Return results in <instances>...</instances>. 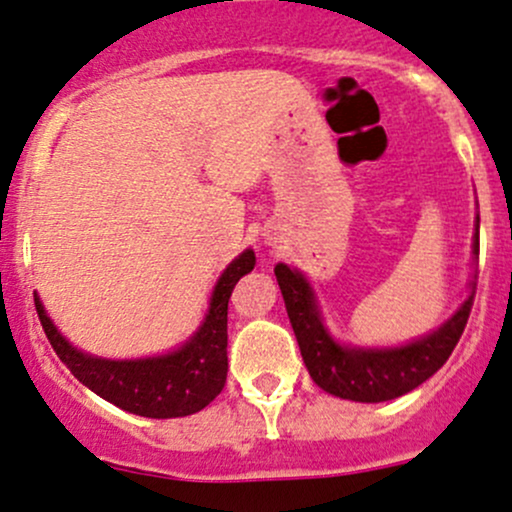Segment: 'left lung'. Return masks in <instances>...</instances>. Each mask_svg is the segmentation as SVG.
Returning <instances> with one entry per match:
<instances>
[{
  "label": "left lung",
  "mask_w": 512,
  "mask_h": 512,
  "mask_svg": "<svg viewBox=\"0 0 512 512\" xmlns=\"http://www.w3.org/2000/svg\"><path fill=\"white\" fill-rule=\"evenodd\" d=\"M474 263L479 258V215L474 225ZM280 292H283L287 317L309 377L324 392L341 399L380 404L411 392L428 377H433L455 350L474 302V280H469V295L459 304L450 319L438 329L423 333L401 346H350L333 338L329 326L321 317L317 292L307 275L287 263L275 266Z\"/></svg>",
  "instance_id": "8db88e82"
}]
</instances>
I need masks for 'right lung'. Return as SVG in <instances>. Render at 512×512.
<instances>
[{"instance_id":"right-lung-1","label":"right lung","mask_w":512,"mask_h":512,"mask_svg":"<svg viewBox=\"0 0 512 512\" xmlns=\"http://www.w3.org/2000/svg\"><path fill=\"white\" fill-rule=\"evenodd\" d=\"M256 266L254 249H244L217 278L208 312L188 341L149 358L113 360L72 346L45 312L38 292L36 312L50 346L84 387L118 409L145 418H181L198 413L227 382V304L241 275Z\"/></svg>"}]
</instances>
